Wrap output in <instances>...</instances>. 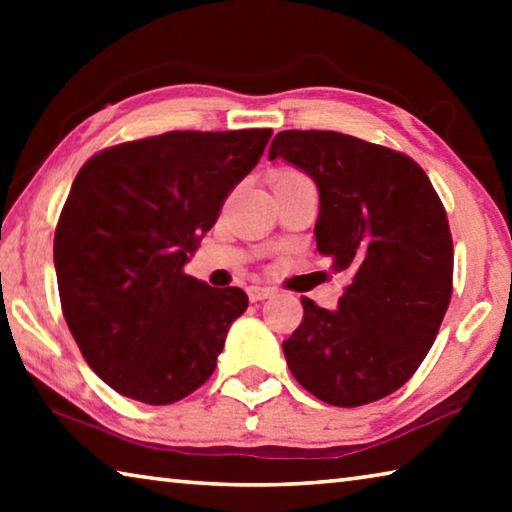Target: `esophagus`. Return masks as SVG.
<instances>
[{
	"label": "esophagus",
	"instance_id": "1",
	"mask_svg": "<svg viewBox=\"0 0 512 512\" xmlns=\"http://www.w3.org/2000/svg\"><path fill=\"white\" fill-rule=\"evenodd\" d=\"M273 293H275V289H271V287H250L248 298H250V302H259V300L271 298Z\"/></svg>",
	"mask_w": 512,
	"mask_h": 512
}]
</instances>
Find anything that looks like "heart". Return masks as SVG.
<instances>
[{"mask_svg": "<svg viewBox=\"0 0 512 512\" xmlns=\"http://www.w3.org/2000/svg\"><path fill=\"white\" fill-rule=\"evenodd\" d=\"M277 178H300V173H296V171H282Z\"/></svg>", "mask_w": 512, "mask_h": 512, "instance_id": "obj_1", "label": "heart"}]
</instances>
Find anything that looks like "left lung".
<instances>
[{"label": "left lung", "instance_id": "left-lung-1", "mask_svg": "<svg viewBox=\"0 0 512 512\" xmlns=\"http://www.w3.org/2000/svg\"><path fill=\"white\" fill-rule=\"evenodd\" d=\"M275 158L316 183L318 253L350 277L339 309L302 298V323L282 343L291 375L332 406L377 402L413 377L452 300L445 207L418 162L359 137L282 131Z\"/></svg>", "mask_w": 512, "mask_h": 512}]
</instances>
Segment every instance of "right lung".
Returning a JSON list of instances; mask_svg holds the SVG:
<instances>
[{
  "label": "right lung",
  "mask_w": 512,
  "mask_h": 512,
  "mask_svg": "<svg viewBox=\"0 0 512 512\" xmlns=\"http://www.w3.org/2000/svg\"><path fill=\"white\" fill-rule=\"evenodd\" d=\"M271 135L171 131L103 149L76 173L54 237L60 305L117 393L160 406L210 379L248 296L183 268Z\"/></svg>",
  "instance_id": "1"
}]
</instances>
